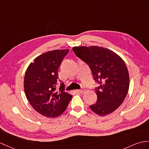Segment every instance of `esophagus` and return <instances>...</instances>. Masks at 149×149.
<instances>
[{
    "instance_id": "obj_1",
    "label": "esophagus",
    "mask_w": 149,
    "mask_h": 149,
    "mask_svg": "<svg viewBox=\"0 0 149 149\" xmlns=\"http://www.w3.org/2000/svg\"><path fill=\"white\" fill-rule=\"evenodd\" d=\"M85 91H86L85 88H82L81 89H78V90H77V92H78V93H84V92H85Z\"/></svg>"
}]
</instances>
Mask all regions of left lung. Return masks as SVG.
<instances>
[{
    "label": "left lung",
    "mask_w": 149,
    "mask_h": 149,
    "mask_svg": "<svg viewBox=\"0 0 149 149\" xmlns=\"http://www.w3.org/2000/svg\"><path fill=\"white\" fill-rule=\"evenodd\" d=\"M72 49L89 65L94 80L100 84L95 88L97 101L90 109L99 116L112 113L128 92L130 77L124 61L113 51L103 47L80 46Z\"/></svg>",
    "instance_id": "obj_1"
}]
</instances>
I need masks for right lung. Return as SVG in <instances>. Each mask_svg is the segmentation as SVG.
Masks as SVG:
<instances>
[{
  "label": "right lung",
  "instance_id": "right-lung-1",
  "mask_svg": "<svg viewBox=\"0 0 149 149\" xmlns=\"http://www.w3.org/2000/svg\"><path fill=\"white\" fill-rule=\"evenodd\" d=\"M68 52V49L46 52L34 59L26 70L24 90L26 98L33 108L45 117L60 116L72 98L65 92L63 82L59 91L56 89L59 67Z\"/></svg>",
  "mask_w": 149,
  "mask_h": 149
}]
</instances>
